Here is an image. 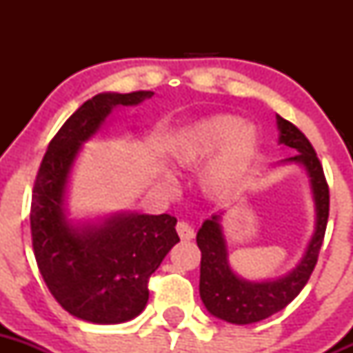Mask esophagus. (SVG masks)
I'll return each instance as SVG.
<instances>
[{
    "label": "esophagus",
    "mask_w": 353,
    "mask_h": 353,
    "mask_svg": "<svg viewBox=\"0 0 353 353\" xmlns=\"http://www.w3.org/2000/svg\"><path fill=\"white\" fill-rule=\"evenodd\" d=\"M176 230L183 241H191L194 237V229L188 222H177Z\"/></svg>",
    "instance_id": "obj_1"
}]
</instances>
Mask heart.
<instances>
[{"label": "heart", "mask_w": 353, "mask_h": 353, "mask_svg": "<svg viewBox=\"0 0 353 353\" xmlns=\"http://www.w3.org/2000/svg\"><path fill=\"white\" fill-rule=\"evenodd\" d=\"M256 131L241 124V119L229 114L212 116L194 124L186 131L177 150L183 163H196L219 148L213 159L203 169L201 179L210 191H223L243 177L256 152ZM162 186H174L169 176H163Z\"/></svg>", "instance_id": "b5f03b06"}]
</instances>
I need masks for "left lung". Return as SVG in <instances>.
Wrapping results in <instances>:
<instances>
[{"label": "left lung", "mask_w": 353, "mask_h": 353, "mask_svg": "<svg viewBox=\"0 0 353 353\" xmlns=\"http://www.w3.org/2000/svg\"><path fill=\"white\" fill-rule=\"evenodd\" d=\"M276 124L280 130V143L297 152L285 162H295L304 167L311 181L316 206L314 234L304 258L288 275L268 282H248L230 268L220 215H213L203 222L196 234V243L201 251L199 295L210 314L232 325L258 323L287 307L307 283L325 239L330 215V190L321 162L311 141L295 124L280 116H276Z\"/></svg>", "instance_id": "left-lung-1"}]
</instances>
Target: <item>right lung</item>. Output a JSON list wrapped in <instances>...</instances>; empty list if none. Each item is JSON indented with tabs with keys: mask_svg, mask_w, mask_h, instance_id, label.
<instances>
[{
	"mask_svg": "<svg viewBox=\"0 0 353 353\" xmlns=\"http://www.w3.org/2000/svg\"><path fill=\"white\" fill-rule=\"evenodd\" d=\"M154 92L99 94L80 105L49 143L30 206L35 261L52 297L83 321L116 325L133 319L148 301V280L174 244L176 216L121 213L101 225H71L65 193L81 143L116 105H138Z\"/></svg>",
	"mask_w": 353,
	"mask_h": 353,
	"instance_id": "obj_1",
	"label": "right lung"
}]
</instances>
